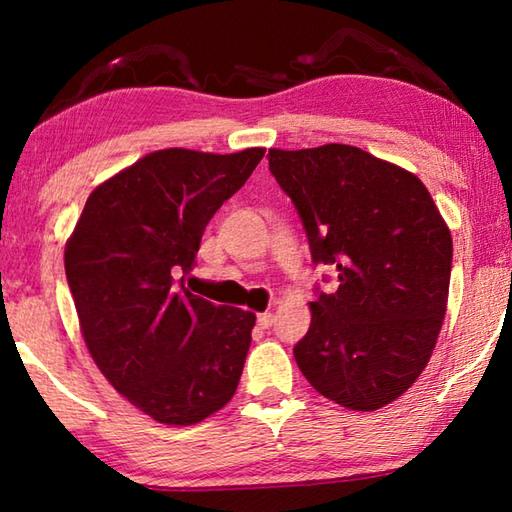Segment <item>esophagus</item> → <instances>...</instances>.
I'll use <instances>...</instances> for the list:
<instances>
[{"label":"esophagus","instance_id":"obj_1","mask_svg":"<svg viewBox=\"0 0 512 512\" xmlns=\"http://www.w3.org/2000/svg\"><path fill=\"white\" fill-rule=\"evenodd\" d=\"M275 323V316L271 314V311H264V314H257V325L262 329H268Z\"/></svg>","mask_w":512,"mask_h":512}]
</instances>
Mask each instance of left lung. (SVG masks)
Instances as JSON below:
<instances>
[{"label":"left lung","instance_id":"left-lung-1","mask_svg":"<svg viewBox=\"0 0 512 512\" xmlns=\"http://www.w3.org/2000/svg\"><path fill=\"white\" fill-rule=\"evenodd\" d=\"M268 169L296 207L311 262L339 282L334 293L316 287L309 332L293 348L298 368L327 400L381 409L411 388L436 345L452 235L413 173L357 146L271 149Z\"/></svg>","mask_w":512,"mask_h":512}]
</instances>
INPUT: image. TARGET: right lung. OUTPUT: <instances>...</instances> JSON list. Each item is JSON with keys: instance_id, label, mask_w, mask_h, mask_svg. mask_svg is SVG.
<instances>
[{"instance_id": "1", "label": "right lung", "mask_w": 512, "mask_h": 512, "mask_svg": "<svg viewBox=\"0 0 512 512\" xmlns=\"http://www.w3.org/2000/svg\"><path fill=\"white\" fill-rule=\"evenodd\" d=\"M264 149L149 153L90 194L65 248L83 339L117 393L162 424H194L232 400L255 314L185 289L205 225Z\"/></svg>"}]
</instances>
